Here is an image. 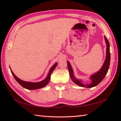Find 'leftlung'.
<instances>
[{"label":"left lung","instance_id":"1","mask_svg":"<svg viewBox=\"0 0 121 121\" xmlns=\"http://www.w3.org/2000/svg\"><path fill=\"white\" fill-rule=\"evenodd\" d=\"M104 39H105L107 44L106 60L104 61V65L103 67H102V68L100 69V70L97 72V73L93 74L92 76H91V79L92 80V82L91 83V84H84L81 81H79V80L75 78L73 76V70H72L70 64L69 63V61H67V66L69 71L70 76V78L72 81H73V82L74 83H76L78 85L82 87L88 88L94 87L95 86L97 85L99 83H100L102 80L104 79V78L105 77L107 72H108V69L109 68L110 63V44L109 41L105 36H104Z\"/></svg>","mask_w":121,"mask_h":121}]
</instances>
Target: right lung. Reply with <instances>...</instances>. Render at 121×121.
I'll use <instances>...</instances> for the list:
<instances>
[{
    "label": "right lung",
    "mask_w": 121,
    "mask_h": 121,
    "mask_svg": "<svg viewBox=\"0 0 121 121\" xmlns=\"http://www.w3.org/2000/svg\"><path fill=\"white\" fill-rule=\"evenodd\" d=\"M57 63H55L54 65L50 69V71L49 72V74H48V76L45 79H44L43 81L39 82H36V83H33V82H26V81H24L23 80L20 79L19 78L15 76V75L13 73V72H12V71L11 70V72L12 74V75L14 77V78H15V79L19 84L22 86V87H23L24 88H26V89L28 90H37L38 89V88H40L42 87H44L45 86H46L48 83L49 82L51 78V73L52 71L54 70V69L55 68V67L57 66Z\"/></svg>",
    "instance_id": "obj_1"
}]
</instances>
